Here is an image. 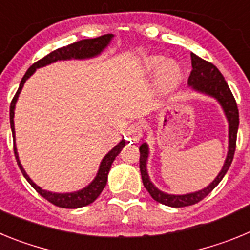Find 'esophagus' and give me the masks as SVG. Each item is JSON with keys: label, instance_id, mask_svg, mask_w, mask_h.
I'll list each match as a JSON object with an SVG mask.
<instances>
[{"label": "esophagus", "instance_id": "obj_1", "mask_svg": "<svg viewBox=\"0 0 250 250\" xmlns=\"http://www.w3.org/2000/svg\"><path fill=\"white\" fill-rule=\"evenodd\" d=\"M126 135H127V138H129L130 141L138 143V141L141 139V136H143V129H141L140 124H138V123L132 124L131 126L127 129Z\"/></svg>", "mask_w": 250, "mask_h": 250}]
</instances>
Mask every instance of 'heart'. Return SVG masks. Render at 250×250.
I'll use <instances>...</instances> for the list:
<instances>
[{"instance_id": "1", "label": "heart", "mask_w": 250, "mask_h": 250, "mask_svg": "<svg viewBox=\"0 0 250 250\" xmlns=\"http://www.w3.org/2000/svg\"><path fill=\"white\" fill-rule=\"evenodd\" d=\"M146 71L149 74H158V83L167 89L173 87L174 85L179 83L182 77V70L179 65L174 61H167L164 57L155 56L151 57L146 61Z\"/></svg>"}]
</instances>
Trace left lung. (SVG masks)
Returning a JSON list of instances; mask_svg holds the SVG:
<instances>
[{"instance_id":"8db88e82","label":"left lung","mask_w":250,"mask_h":250,"mask_svg":"<svg viewBox=\"0 0 250 250\" xmlns=\"http://www.w3.org/2000/svg\"><path fill=\"white\" fill-rule=\"evenodd\" d=\"M190 56L193 70H191L190 76L188 79V85L190 86L194 91L208 95V96H211V98L215 99L224 110V114L229 123L228 154H227V159H225L220 173L207 188H204L202 190L195 191V193L174 195V194H167L159 190L158 188L151 183L146 169L149 147H147L146 143L141 144L139 150H140V173L143 184H144L145 189L149 191L152 199L156 200L158 203H161V204L173 208L189 207V205L199 203L200 200L204 199L208 194H210L214 188L222 182V179L224 178L229 167H230L231 161H233L235 146H237L238 126H239V111H238L237 103H235V99H234L233 94L229 89L228 83L224 80V76L220 74L219 70L213 63L200 59L195 54H191Z\"/></svg>"}]
</instances>
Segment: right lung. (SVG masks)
<instances>
[{"label":"right lung","instance_id":"1","mask_svg":"<svg viewBox=\"0 0 250 250\" xmlns=\"http://www.w3.org/2000/svg\"><path fill=\"white\" fill-rule=\"evenodd\" d=\"M112 37H114V35L107 34L103 35V36L100 37H96V39L81 40V41H77V42L71 43V45L63 46V47L57 48V50L52 51V52H50L48 55H46L43 59L39 60L37 62H35L34 65L28 68L27 72L25 74V76L22 77L16 95L13 96L12 101H11L10 124L11 130H12L13 139H15V123H13L15 106H16L19 95L20 92H21L23 85H25L26 80L36 71V68L43 67V66L50 65V63L52 62H56V61H60V60H83L98 56V55H100L101 52L107 47V45L110 43ZM124 146H125V140H121L116 146L112 147V149L104 156L103 160H101L100 167H99V171L98 174H96V176H95L94 180H92L87 187H85L83 189H81V190L74 191V193H52V191L43 190V189H41L40 187H37V185L31 180L30 176L26 174L25 169L22 167L21 161H20L19 159V154H17L16 144L13 145V150H15V156H16L17 164H19L20 169H21V173L23 174L26 180L30 183L31 187L34 188L40 195L43 196L46 200H48V202L52 203V204L56 205V207L66 208V209H76V208H83L86 207V205L91 204V203L95 202L96 198L100 195L101 191H103L104 188H105L106 182H107V175H109L111 164L114 163L115 158L120 154L121 149H123Z\"/></svg>","mask_w":250,"mask_h":250}]
</instances>
